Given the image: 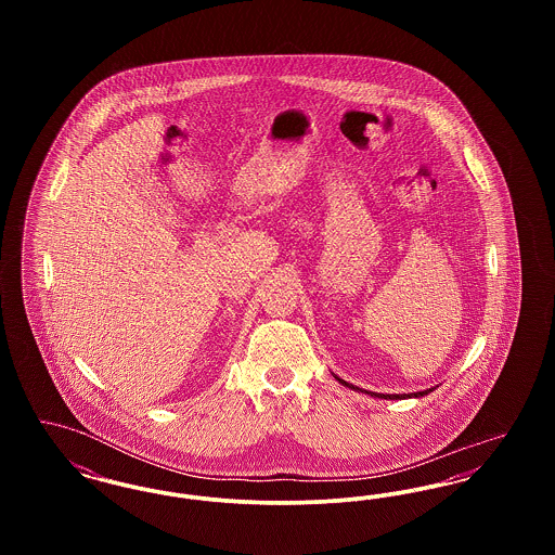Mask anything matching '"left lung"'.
<instances>
[{"label": "left lung", "mask_w": 555, "mask_h": 555, "mask_svg": "<svg viewBox=\"0 0 555 555\" xmlns=\"http://www.w3.org/2000/svg\"><path fill=\"white\" fill-rule=\"evenodd\" d=\"M335 378H337V380H339V383H341V385H345V387H349V389H356V391H362V389H358V387H353V385H351V383H345L344 378H339V376H335ZM430 391H435V389H426V391H418V393H408V396H405V393H403V396H383V393H369V391H366V393H369V396H376V397H380V399H405V397H424V396H428V393H430Z\"/></svg>", "instance_id": "1"}]
</instances>
